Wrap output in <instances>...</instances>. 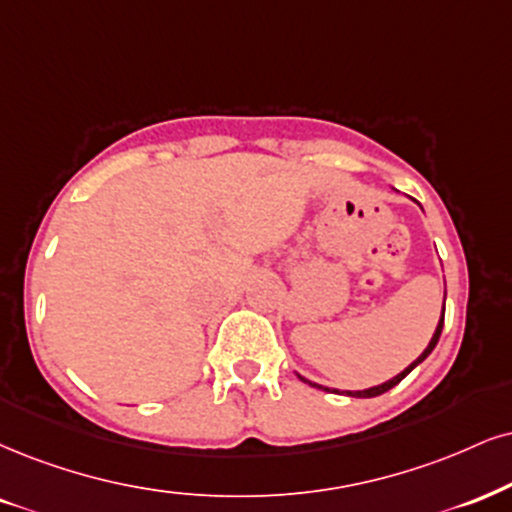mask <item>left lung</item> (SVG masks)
I'll return each instance as SVG.
<instances>
[{
	"label": "left lung",
	"mask_w": 512,
	"mask_h": 512,
	"mask_svg": "<svg viewBox=\"0 0 512 512\" xmlns=\"http://www.w3.org/2000/svg\"><path fill=\"white\" fill-rule=\"evenodd\" d=\"M441 327H444V308H441V318H439V325H437V330H434V334H432V339H430V344H427V349L420 353L418 358H415L413 363L408 365L406 370L403 372H399V375L396 377H391V380H387V382H382V384H377V387H370V389H363V391H344L346 396H356V399H372V396H380V394H384V391H389L391 387H396V384H399L403 377L408 375L410 370L415 368V365H420L422 361H425L427 356H430V353L434 351V346H437V342H439V337H441ZM299 380L301 382H308L311 384V387H318V389H323V391H334V394H339V389H330V387H323V384H315V382H311V380H306V377H301L299 375Z\"/></svg>",
	"instance_id": "8db88e82"
}]
</instances>
